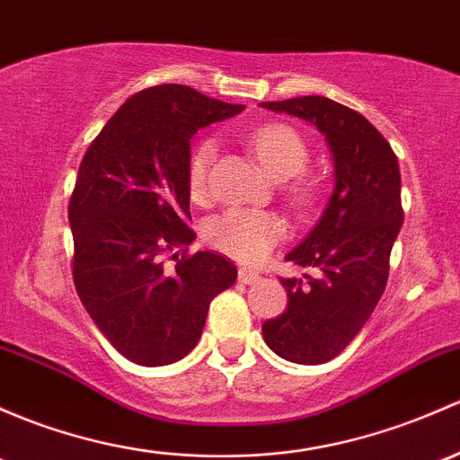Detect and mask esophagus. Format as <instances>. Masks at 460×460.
<instances>
[{"mask_svg":"<svg viewBox=\"0 0 460 460\" xmlns=\"http://www.w3.org/2000/svg\"><path fill=\"white\" fill-rule=\"evenodd\" d=\"M238 279L243 284H255L260 279L258 273H253V270H246V269H240L238 270Z\"/></svg>","mask_w":460,"mask_h":460,"instance_id":"34e87169","label":"esophagus"}]
</instances>
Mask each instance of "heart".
<instances>
[{
    "instance_id": "1",
    "label": "heart",
    "mask_w": 460,
    "mask_h": 460,
    "mask_svg": "<svg viewBox=\"0 0 460 460\" xmlns=\"http://www.w3.org/2000/svg\"><path fill=\"white\" fill-rule=\"evenodd\" d=\"M246 145L273 181H284L282 191L288 205L306 211L315 202L317 185L308 176H302L311 161V147L297 129L287 123L260 125L246 137ZM214 152V141L209 138L193 147L187 165V187L193 200H205ZM202 235L207 244L226 258L255 264L267 258L269 251L287 235V225L273 211L226 209L205 222Z\"/></svg>"
}]
</instances>
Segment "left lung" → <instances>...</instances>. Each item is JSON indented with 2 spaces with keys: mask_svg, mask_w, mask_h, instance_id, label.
<instances>
[{
  "mask_svg": "<svg viewBox=\"0 0 460 460\" xmlns=\"http://www.w3.org/2000/svg\"><path fill=\"white\" fill-rule=\"evenodd\" d=\"M260 105L315 125L335 163V191L322 220L287 255V262L315 275L282 278L287 311L262 323L275 355L323 364L350 344L384 295L390 251L403 225L399 161L368 119L326 96Z\"/></svg>",
  "mask_w": 460,
  "mask_h": 460,
  "instance_id": "obj_1",
  "label": "left lung"
}]
</instances>
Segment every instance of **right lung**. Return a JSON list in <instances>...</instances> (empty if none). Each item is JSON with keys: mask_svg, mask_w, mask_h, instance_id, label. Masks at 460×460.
Masks as SVG:
<instances>
[{"mask_svg": "<svg viewBox=\"0 0 460 460\" xmlns=\"http://www.w3.org/2000/svg\"><path fill=\"white\" fill-rule=\"evenodd\" d=\"M243 112L187 85L129 96L92 141L67 207L72 278L85 311L125 359L167 366L193 350L211 299L235 282L211 251L187 253L190 141L200 128ZM183 258L167 270L162 258Z\"/></svg>", "mask_w": 460, "mask_h": 460, "instance_id": "obj_1", "label": "right lung"}]
</instances>
